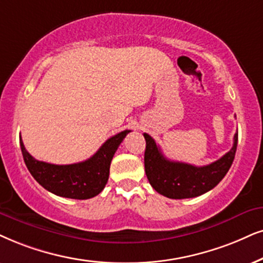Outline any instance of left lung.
<instances>
[{
	"instance_id": "obj_1",
	"label": "left lung",
	"mask_w": 263,
	"mask_h": 263,
	"mask_svg": "<svg viewBox=\"0 0 263 263\" xmlns=\"http://www.w3.org/2000/svg\"><path fill=\"white\" fill-rule=\"evenodd\" d=\"M145 138L144 167L149 183L156 192L170 199L195 198L215 188L233 164L238 144V132L231 151L206 166H194L166 159L148 134Z\"/></svg>"
}]
</instances>
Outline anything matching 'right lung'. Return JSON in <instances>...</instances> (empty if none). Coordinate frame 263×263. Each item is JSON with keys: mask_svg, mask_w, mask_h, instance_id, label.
I'll return each mask as SVG.
<instances>
[{"mask_svg": "<svg viewBox=\"0 0 263 263\" xmlns=\"http://www.w3.org/2000/svg\"><path fill=\"white\" fill-rule=\"evenodd\" d=\"M129 129L107 139L95 155L87 160L70 165H54L36 160L26 152L21 137V148L25 165L36 181L53 194L70 199H89L104 189L115 152Z\"/></svg>", "mask_w": 263, "mask_h": 263, "instance_id": "obj_1", "label": "right lung"}]
</instances>
